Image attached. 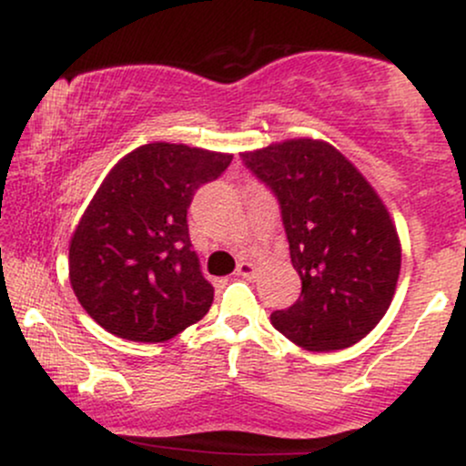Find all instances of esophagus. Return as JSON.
I'll use <instances>...</instances> for the list:
<instances>
[{"instance_id": "obj_1", "label": "esophagus", "mask_w": 466, "mask_h": 466, "mask_svg": "<svg viewBox=\"0 0 466 466\" xmlns=\"http://www.w3.org/2000/svg\"><path fill=\"white\" fill-rule=\"evenodd\" d=\"M254 271H256V267L251 265V263H248V260H240V263L237 265V276L251 278V276H254Z\"/></svg>"}]
</instances>
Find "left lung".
Wrapping results in <instances>:
<instances>
[{
    "label": "left lung",
    "instance_id": "obj_1",
    "mask_svg": "<svg viewBox=\"0 0 466 466\" xmlns=\"http://www.w3.org/2000/svg\"><path fill=\"white\" fill-rule=\"evenodd\" d=\"M280 206L300 298L271 313L293 344L329 352L357 344L381 322L397 289V228L372 186L337 148L287 140L243 153Z\"/></svg>",
    "mask_w": 466,
    "mask_h": 466
}]
</instances>
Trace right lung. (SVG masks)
Listing matches in <instances>:
<instances>
[{
  "label": "right lung",
  "mask_w": 466,
  "mask_h": 466,
  "mask_svg": "<svg viewBox=\"0 0 466 466\" xmlns=\"http://www.w3.org/2000/svg\"><path fill=\"white\" fill-rule=\"evenodd\" d=\"M232 155L186 144H144L106 175L69 245V282L80 307L131 341L157 344L210 311L188 234L195 192L226 173Z\"/></svg>",
  "instance_id": "obj_1"
}]
</instances>
